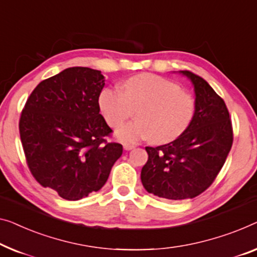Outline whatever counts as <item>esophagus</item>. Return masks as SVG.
<instances>
[{"instance_id": "34e87169", "label": "esophagus", "mask_w": 257, "mask_h": 257, "mask_svg": "<svg viewBox=\"0 0 257 257\" xmlns=\"http://www.w3.org/2000/svg\"><path fill=\"white\" fill-rule=\"evenodd\" d=\"M136 145H134V144H123V149L125 151H129V150H133L134 148H135Z\"/></svg>"}]
</instances>
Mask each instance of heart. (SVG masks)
<instances>
[{
	"label": "heart",
	"instance_id": "1",
	"mask_svg": "<svg viewBox=\"0 0 257 257\" xmlns=\"http://www.w3.org/2000/svg\"><path fill=\"white\" fill-rule=\"evenodd\" d=\"M99 109L110 127H118L137 108V120L121 125L115 136L125 144L153 140L167 143L189 127L195 112L193 97L181 91L177 83L162 76L143 72L117 86L102 89L98 97Z\"/></svg>",
	"mask_w": 257,
	"mask_h": 257
}]
</instances>
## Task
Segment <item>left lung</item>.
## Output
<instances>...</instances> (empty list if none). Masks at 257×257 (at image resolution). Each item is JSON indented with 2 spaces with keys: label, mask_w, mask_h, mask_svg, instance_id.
<instances>
[{
  "label": "left lung",
  "mask_w": 257,
  "mask_h": 257,
  "mask_svg": "<svg viewBox=\"0 0 257 257\" xmlns=\"http://www.w3.org/2000/svg\"><path fill=\"white\" fill-rule=\"evenodd\" d=\"M179 74L194 86L195 112L189 127L171 143L147 147L141 180L148 193L171 201L196 197L223 167L233 143L227 107L209 83L188 70Z\"/></svg>",
  "instance_id": "1"
}]
</instances>
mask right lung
Masks as SVG:
<instances>
[{"label":"right lung","instance_id":"1","mask_svg":"<svg viewBox=\"0 0 257 257\" xmlns=\"http://www.w3.org/2000/svg\"><path fill=\"white\" fill-rule=\"evenodd\" d=\"M101 71L64 69L38 84L26 101L19 133L31 173L64 200L77 201L102 188L122 145L107 143L112 133L98 97Z\"/></svg>","mask_w":257,"mask_h":257}]
</instances>
